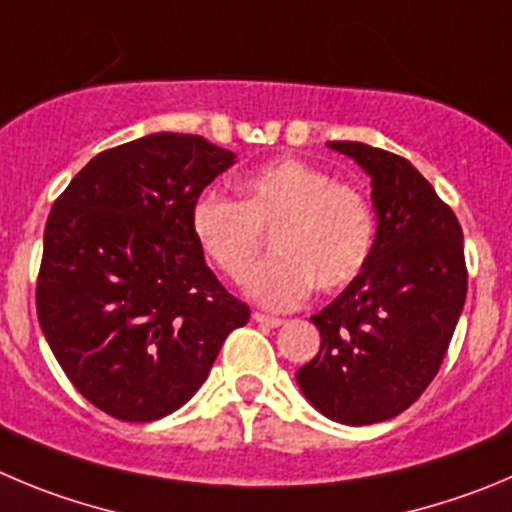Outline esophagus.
Here are the masks:
<instances>
[{"instance_id": "esophagus-1", "label": "esophagus", "mask_w": 512, "mask_h": 512, "mask_svg": "<svg viewBox=\"0 0 512 512\" xmlns=\"http://www.w3.org/2000/svg\"><path fill=\"white\" fill-rule=\"evenodd\" d=\"M252 318H255V323H260V326H267V328H278L283 326V318H278V315H265V313H252Z\"/></svg>"}]
</instances>
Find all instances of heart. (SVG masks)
Listing matches in <instances>:
<instances>
[{"instance_id":"heart-1","label":"heart","mask_w":512,"mask_h":512,"mask_svg":"<svg viewBox=\"0 0 512 512\" xmlns=\"http://www.w3.org/2000/svg\"><path fill=\"white\" fill-rule=\"evenodd\" d=\"M240 202L202 194L189 209V229L204 260L232 283L255 267L265 234L275 255L247 280V293L267 308H293L318 285L346 288L376 245V212L358 186L300 159H275L247 171Z\"/></svg>"}]
</instances>
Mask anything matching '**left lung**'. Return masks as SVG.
<instances>
[{
	"label": "left lung",
	"mask_w": 512,
	"mask_h": 512,
	"mask_svg": "<svg viewBox=\"0 0 512 512\" xmlns=\"http://www.w3.org/2000/svg\"><path fill=\"white\" fill-rule=\"evenodd\" d=\"M371 176L376 245L369 265L310 321L321 351L295 379L323 417L348 427L409 409L437 376L467 298L462 227L401 156L328 141Z\"/></svg>",
	"instance_id": "8db88e82"
}]
</instances>
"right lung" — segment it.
<instances>
[{"label": "right lung", "mask_w": 512, "mask_h": 512, "mask_svg": "<svg viewBox=\"0 0 512 512\" xmlns=\"http://www.w3.org/2000/svg\"><path fill=\"white\" fill-rule=\"evenodd\" d=\"M232 164L202 136L151 133L90 159L52 204L37 318L100 412L121 422L176 412L250 321L189 229L194 199Z\"/></svg>", "instance_id": "right-lung-1"}]
</instances>
